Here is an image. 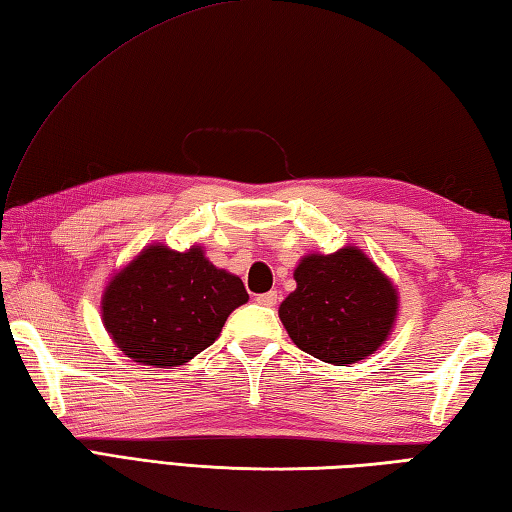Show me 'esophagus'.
Returning <instances> with one entry per match:
<instances>
[{
  "label": "esophagus",
  "instance_id": "esophagus-1",
  "mask_svg": "<svg viewBox=\"0 0 512 512\" xmlns=\"http://www.w3.org/2000/svg\"><path fill=\"white\" fill-rule=\"evenodd\" d=\"M277 299H279V295H277L275 290L264 292V295H257V297H255V301L259 303V306H266V308H273V306H277Z\"/></svg>",
  "mask_w": 512,
  "mask_h": 512
}]
</instances>
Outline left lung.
Masks as SVG:
<instances>
[{
	"label": "left lung",
	"instance_id": "left-lung-1",
	"mask_svg": "<svg viewBox=\"0 0 512 512\" xmlns=\"http://www.w3.org/2000/svg\"><path fill=\"white\" fill-rule=\"evenodd\" d=\"M295 281L297 290L281 301L279 319L299 350L350 367L387 341L398 290L361 248L310 253L295 268Z\"/></svg>",
	"mask_w": 512,
	"mask_h": 512
}]
</instances>
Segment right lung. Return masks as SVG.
Wrapping results in <instances>:
<instances>
[{"label": "right lung", "mask_w": 512, "mask_h": 512, "mask_svg": "<svg viewBox=\"0 0 512 512\" xmlns=\"http://www.w3.org/2000/svg\"><path fill=\"white\" fill-rule=\"evenodd\" d=\"M246 301L242 279L215 268L202 246L178 253L151 244L110 279L101 312L125 356L173 369L213 345L228 314Z\"/></svg>", "instance_id": "1"}]
</instances>
